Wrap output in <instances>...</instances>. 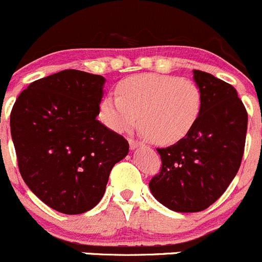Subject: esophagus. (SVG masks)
Instances as JSON below:
<instances>
[{"instance_id":"1","label":"esophagus","mask_w":262,"mask_h":262,"mask_svg":"<svg viewBox=\"0 0 262 262\" xmlns=\"http://www.w3.org/2000/svg\"><path fill=\"white\" fill-rule=\"evenodd\" d=\"M129 146H130V149H137L138 147L142 146V143L138 141H134V139H130V141H129Z\"/></svg>"}]
</instances>
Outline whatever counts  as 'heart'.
Masks as SVG:
<instances>
[{
	"mask_svg": "<svg viewBox=\"0 0 262 262\" xmlns=\"http://www.w3.org/2000/svg\"><path fill=\"white\" fill-rule=\"evenodd\" d=\"M204 96L194 82L174 75L137 74L116 85V97L101 100L100 119L123 133L136 124L156 144H174L188 136L201 116Z\"/></svg>",
	"mask_w": 262,
	"mask_h": 262,
	"instance_id": "1",
	"label": "heart"
}]
</instances>
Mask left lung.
Instances as JSON below:
<instances>
[{
    "label": "left lung",
    "mask_w": 262,
    "mask_h": 262,
    "mask_svg": "<svg viewBox=\"0 0 262 262\" xmlns=\"http://www.w3.org/2000/svg\"><path fill=\"white\" fill-rule=\"evenodd\" d=\"M204 96L201 116L182 141L157 148L162 166L149 182L155 199L177 212H199L214 204L241 166L247 111L233 85L193 70Z\"/></svg>",
    "instance_id": "obj_1"
}]
</instances>
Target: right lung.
Here are the masks:
<instances>
[{"mask_svg":"<svg viewBox=\"0 0 262 262\" xmlns=\"http://www.w3.org/2000/svg\"><path fill=\"white\" fill-rule=\"evenodd\" d=\"M105 82L101 75L62 70L30 83L10 115L25 184L62 214L93 209L114 165L129 152L128 141L96 119Z\"/></svg>","mask_w":262,"mask_h":262,"instance_id":"right-lung-1","label":"right lung"}]
</instances>
